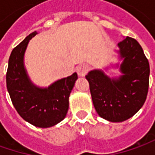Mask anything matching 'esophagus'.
I'll use <instances>...</instances> for the list:
<instances>
[{"label":"esophagus","mask_w":155,"mask_h":155,"mask_svg":"<svg viewBox=\"0 0 155 155\" xmlns=\"http://www.w3.org/2000/svg\"><path fill=\"white\" fill-rule=\"evenodd\" d=\"M88 68L89 67L87 66V64H81L79 65L76 68V72H77L78 75L79 76H85L88 71Z\"/></svg>","instance_id":"obj_1"}]
</instances>
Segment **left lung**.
Instances as JSON below:
<instances>
[{
    "label": "left lung",
    "mask_w": 155,
    "mask_h": 155,
    "mask_svg": "<svg viewBox=\"0 0 155 155\" xmlns=\"http://www.w3.org/2000/svg\"><path fill=\"white\" fill-rule=\"evenodd\" d=\"M119 68L121 74L110 78L102 69L88 72L93 104L101 118L111 122H122L134 116L147 99L149 86V63L140 45L131 37L118 43Z\"/></svg>",
    "instance_id": "8db88e82"
}]
</instances>
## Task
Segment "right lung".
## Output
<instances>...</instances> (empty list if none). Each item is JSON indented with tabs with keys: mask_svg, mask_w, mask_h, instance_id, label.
Instances as JSON below:
<instances>
[{
	"mask_svg": "<svg viewBox=\"0 0 155 155\" xmlns=\"http://www.w3.org/2000/svg\"><path fill=\"white\" fill-rule=\"evenodd\" d=\"M36 35V31L33 32L13 49L6 81L12 103L18 114L30 124L46 128L58 124L66 117L68 98L78 76L74 73L47 87H38L31 81L24 65V55L29 41Z\"/></svg>",
	"mask_w": 155,
	"mask_h": 155,
	"instance_id": "add662e5",
	"label": "right lung"
}]
</instances>
